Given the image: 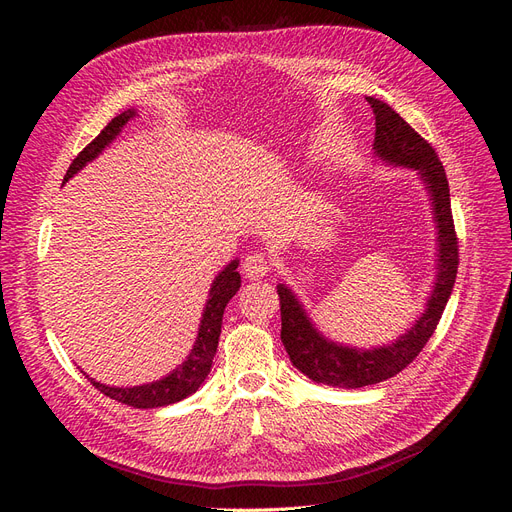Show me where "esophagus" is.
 Segmentation results:
<instances>
[{"mask_svg": "<svg viewBox=\"0 0 512 512\" xmlns=\"http://www.w3.org/2000/svg\"><path fill=\"white\" fill-rule=\"evenodd\" d=\"M271 271V262L265 254H247L243 260V273L250 280H262Z\"/></svg>", "mask_w": 512, "mask_h": 512, "instance_id": "obj_1", "label": "esophagus"}]
</instances>
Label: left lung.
I'll return each mask as SVG.
<instances>
[{
    "instance_id": "obj_1",
    "label": "left lung",
    "mask_w": 512,
    "mask_h": 512,
    "mask_svg": "<svg viewBox=\"0 0 512 512\" xmlns=\"http://www.w3.org/2000/svg\"><path fill=\"white\" fill-rule=\"evenodd\" d=\"M367 102L376 117L374 149L378 156L391 164L418 170L429 188L438 222V280L427 301L425 314L416 320L414 327L395 344L374 350H356L327 342L309 322L294 294L284 284L277 286L282 309V344L292 365L309 380L339 386V389H361V386L389 380L416 359L438 327L459 267V241L451 211V194H448V179L436 149L389 104L376 98H367Z\"/></svg>"
}]
</instances>
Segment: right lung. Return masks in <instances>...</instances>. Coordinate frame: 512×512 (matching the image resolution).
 <instances>
[{
    "instance_id": "add662e5",
    "label": "right lung",
    "mask_w": 512,
    "mask_h": 512,
    "mask_svg": "<svg viewBox=\"0 0 512 512\" xmlns=\"http://www.w3.org/2000/svg\"><path fill=\"white\" fill-rule=\"evenodd\" d=\"M132 117H134V111L130 108V111H123L121 115L108 121V126L79 153V156L72 160L64 181H68L74 173H79V170L87 162L94 160ZM237 265L239 262L232 260L230 265H226V269L218 277H215V282L209 290V301L205 305L203 320H200L196 344L188 356V361H183V365H179L173 374H168L166 378H162L158 382L134 386V389H115V386L100 384L96 380H91L89 376H85V378L106 397L121 401V404L132 406V408H160V406H168V404H177V401L196 393L198 386L205 382L207 374L211 371L213 356H215V352H218V339L222 333L224 309L241 286V275L237 271Z\"/></svg>"
}]
</instances>
